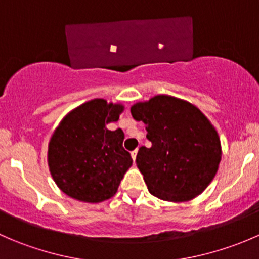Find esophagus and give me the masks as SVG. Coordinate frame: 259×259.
Masks as SVG:
<instances>
[{"mask_svg": "<svg viewBox=\"0 0 259 259\" xmlns=\"http://www.w3.org/2000/svg\"><path fill=\"white\" fill-rule=\"evenodd\" d=\"M137 154H138V149H135V150L132 151V158L134 161H135V159H137Z\"/></svg>", "mask_w": 259, "mask_h": 259, "instance_id": "1", "label": "esophagus"}]
</instances>
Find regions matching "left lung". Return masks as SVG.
I'll list each match as a JSON object with an SVG mask.
<instances>
[{
	"label": "left lung",
	"mask_w": 259,
	"mask_h": 259,
	"mask_svg": "<svg viewBox=\"0 0 259 259\" xmlns=\"http://www.w3.org/2000/svg\"><path fill=\"white\" fill-rule=\"evenodd\" d=\"M143 121L150 148L138 151L137 165L154 197L187 202L204 192L222 158L218 133L193 104L158 95L132 106Z\"/></svg>",
	"instance_id": "8db88e82"
}]
</instances>
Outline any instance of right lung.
I'll use <instances>...</instances> for the list:
<instances>
[{"label": "right lung", "mask_w": 259, "mask_h": 259, "mask_svg": "<svg viewBox=\"0 0 259 259\" xmlns=\"http://www.w3.org/2000/svg\"><path fill=\"white\" fill-rule=\"evenodd\" d=\"M120 104L94 99L70 111L49 143L50 173L66 195L88 203L109 199L116 193L132 166L129 151L122 148L124 133L106 125L117 121Z\"/></svg>", "instance_id": "right-lung-1"}]
</instances>
